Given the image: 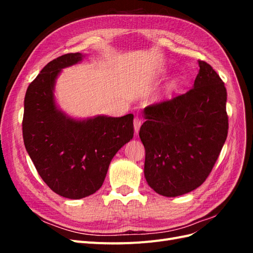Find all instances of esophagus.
<instances>
[{"instance_id": "esophagus-1", "label": "esophagus", "mask_w": 253, "mask_h": 253, "mask_svg": "<svg viewBox=\"0 0 253 253\" xmlns=\"http://www.w3.org/2000/svg\"><path fill=\"white\" fill-rule=\"evenodd\" d=\"M141 126V121L138 117H135L134 118V131L135 133H138L139 132V128Z\"/></svg>"}]
</instances>
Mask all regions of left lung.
<instances>
[{
    "label": "left lung",
    "instance_id": "1",
    "mask_svg": "<svg viewBox=\"0 0 253 253\" xmlns=\"http://www.w3.org/2000/svg\"><path fill=\"white\" fill-rule=\"evenodd\" d=\"M193 88L149 105L139 137L145 149L144 177L156 193L175 197L208 177L228 134L227 90L211 65L198 61Z\"/></svg>",
    "mask_w": 253,
    "mask_h": 253
}]
</instances>
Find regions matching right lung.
Here are the masks:
<instances>
[{
  "label": "right lung",
  "mask_w": 253,
  "mask_h": 253,
  "mask_svg": "<svg viewBox=\"0 0 253 253\" xmlns=\"http://www.w3.org/2000/svg\"><path fill=\"white\" fill-rule=\"evenodd\" d=\"M86 55L66 53L45 65L24 99L23 139L29 157L53 192L71 200L101 188L116 153L133 138V114L75 118L59 108L57 79Z\"/></svg>",
  "instance_id": "obj_1"
}]
</instances>
